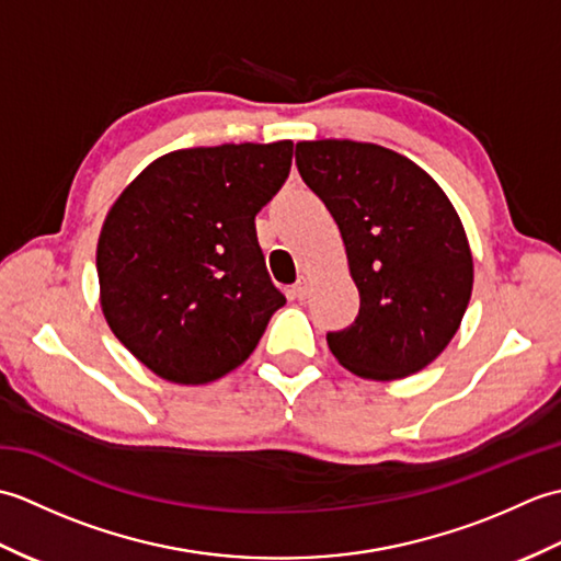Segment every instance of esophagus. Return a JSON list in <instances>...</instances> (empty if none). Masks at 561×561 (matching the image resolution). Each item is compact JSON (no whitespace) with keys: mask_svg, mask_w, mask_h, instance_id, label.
<instances>
[{"mask_svg":"<svg viewBox=\"0 0 561 561\" xmlns=\"http://www.w3.org/2000/svg\"><path fill=\"white\" fill-rule=\"evenodd\" d=\"M291 291H294L296 299H306L308 291H311V277H306V274H301L299 282L294 284V289H291Z\"/></svg>","mask_w":561,"mask_h":561,"instance_id":"esophagus-1","label":"esophagus"}]
</instances>
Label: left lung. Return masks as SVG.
I'll use <instances>...</instances> for the list:
<instances>
[{
  "instance_id": "8db88e82",
  "label": "left lung",
  "mask_w": 561,
  "mask_h": 561,
  "mask_svg": "<svg viewBox=\"0 0 561 561\" xmlns=\"http://www.w3.org/2000/svg\"><path fill=\"white\" fill-rule=\"evenodd\" d=\"M296 165L337 221L362 299L354 325L328 335L330 352L368 380L422 371L448 347L472 294L456 207L414 161L368 141H299Z\"/></svg>"
}]
</instances>
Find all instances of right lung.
<instances>
[{
  "mask_svg": "<svg viewBox=\"0 0 561 561\" xmlns=\"http://www.w3.org/2000/svg\"><path fill=\"white\" fill-rule=\"evenodd\" d=\"M291 151L279 139L163 153L105 214L101 311L163 380L202 386L231 374L287 304L270 282L255 214L287 181Z\"/></svg>",
  "mask_w": 561,
  "mask_h": 561,
  "instance_id": "add662e5",
  "label": "right lung"
}]
</instances>
